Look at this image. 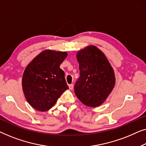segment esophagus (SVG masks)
I'll list each match as a JSON object with an SVG mask.
<instances>
[{"instance_id": "1", "label": "esophagus", "mask_w": 146, "mask_h": 146, "mask_svg": "<svg viewBox=\"0 0 146 146\" xmlns=\"http://www.w3.org/2000/svg\"><path fill=\"white\" fill-rule=\"evenodd\" d=\"M69 88L70 90H72L73 89V84H70V85H69Z\"/></svg>"}]
</instances>
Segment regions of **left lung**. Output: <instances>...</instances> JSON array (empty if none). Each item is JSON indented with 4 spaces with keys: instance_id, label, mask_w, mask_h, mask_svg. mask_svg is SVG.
<instances>
[{
    "instance_id": "left-lung-1",
    "label": "left lung",
    "mask_w": 146,
    "mask_h": 146,
    "mask_svg": "<svg viewBox=\"0 0 146 146\" xmlns=\"http://www.w3.org/2000/svg\"><path fill=\"white\" fill-rule=\"evenodd\" d=\"M77 59L80 77L74 87L75 95L86 106H99L114 89L113 69L104 53L92 45L79 50Z\"/></svg>"
}]
</instances>
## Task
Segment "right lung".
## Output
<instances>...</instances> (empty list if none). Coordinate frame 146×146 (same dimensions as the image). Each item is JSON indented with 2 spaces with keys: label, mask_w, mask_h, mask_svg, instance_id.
I'll list each match as a JSON object with an SVG mask.
<instances>
[{
  "label": "right lung",
  "mask_w": 146,
  "mask_h": 146,
  "mask_svg": "<svg viewBox=\"0 0 146 146\" xmlns=\"http://www.w3.org/2000/svg\"><path fill=\"white\" fill-rule=\"evenodd\" d=\"M66 52L46 50L30 62L22 76V89L30 105L39 111L50 109L69 89L61 63Z\"/></svg>",
  "instance_id": "right-lung-1"
}]
</instances>
